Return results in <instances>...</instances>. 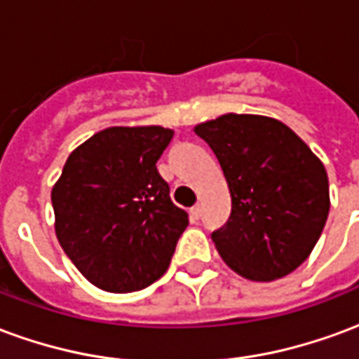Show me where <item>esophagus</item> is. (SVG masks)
Listing matches in <instances>:
<instances>
[{
	"label": "esophagus",
	"mask_w": 359,
	"mask_h": 359,
	"mask_svg": "<svg viewBox=\"0 0 359 359\" xmlns=\"http://www.w3.org/2000/svg\"><path fill=\"white\" fill-rule=\"evenodd\" d=\"M190 215H192V217H194V219L202 217V205H200V203H196L194 208L190 210Z\"/></svg>",
	"instance_id": "esophagus-1"
}]
</instances>
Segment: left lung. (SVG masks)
Masks as SVG:
<instances>
[{
  "label": "left lung",
  "mask_w": 359,
  "mask_h": 359,
  "mask_svg": "<svg viewBox=\"0 0 359 359\" xmlns=\"http://www.w3.org/2000/svg\"><path fill=\"white\" fill-rule=\"evenodd\" d=\"M223 169L233 208L211 238L250 280H275L302 265L329 215V179L300 136L277 118L221 115L194 128Z\"/></svg>",
  "instance_id": "left-lung-1"
}]
</instances>
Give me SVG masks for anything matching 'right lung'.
Wrapping results in <instances>:
<instances>
[{"mask_svg": "<svg viewBox=\"0 0 359 359\" xmlns=\"http://www.w3.org/2000/svg\"><path fill=\"white\" fill-rule=\"evenodd\" d=\"M171 138L163 126L105 128L69 156L51 190L61 248L102 290H142L171 264L188 226L156 167Z\"/></svg>", "mask_w": 359, "mask_h": 359, "instance_id": "right-lung-1", "label": "right lung"}]
</instances>
